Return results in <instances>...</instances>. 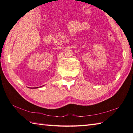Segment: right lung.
I'll return each instance as SVG.
<instances>
[{"label": "right lung", "instance_id": "obj_1", "mask_svg": "<svg viewBox=\"0 0 133 133\" xmlns=\"http://www.w3.org/2000/svg\"><path fill=\"white\" fill-rule=\"evenodd\" d=\"M36 88H38V87H33L32 89H36Z\"/></svg>", "mask_w": 133, "mask_h": 133}]
</instances>
